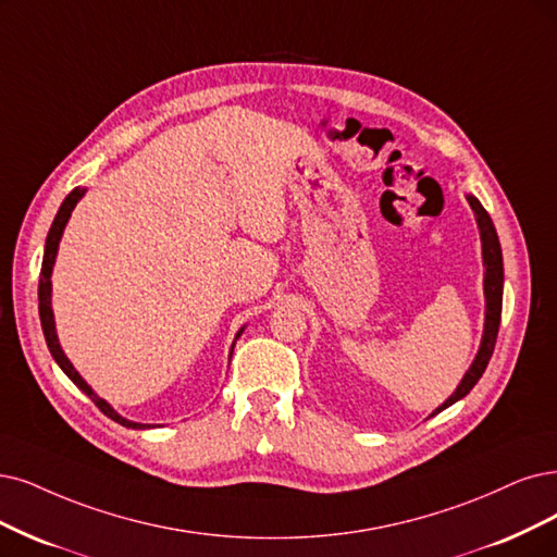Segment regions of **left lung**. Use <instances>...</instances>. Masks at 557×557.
<instances>
[{
  "instance_id": "left-lung-1",
  "label": "left lung",
  "mask_w": 557,
  "mask_h": 557,
  "mask_svg": "<svg viewBox=\"0 0 557 557\" xmlns=\"http://www.w3.org/2000/svg\"><path fill=\"white\" fill-rule=\"evenodd\" d=\"M472 213H475V222L480 230V240H482V263H484V333H482V342L478 348L475 360L470 362L468 372L463 374V379L459 381L457 389L451 393L429 418L438 416L441 410H445L447 406L457 404L459 399H463L475 383L482 379L484 369L491 360L493 346H496V337H498V327H500V314H503V284H505V271H503V250H500V240L496 234V226H493L491 215L484 211V206L480 203V199L475 195H466Z\"/></svg>"
}]
</instances>
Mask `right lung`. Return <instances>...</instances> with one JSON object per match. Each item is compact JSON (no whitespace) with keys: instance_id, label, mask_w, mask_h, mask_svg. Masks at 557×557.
Wrapping results in <instances>:
<instances>
[{"instance_id":"right-lung-1","label":"right lung","mask_w":557,"mask_h":557,"mask_svg":"<svg viewBox=\"0 0 557 557\" xmlns=\"http://www.w3.org/2000/svg\"><path fill=\"white\" fill-rule=\"evenodd\" d=\"M85 193H87V188H75V190H71V193L66 195V199L61 201L59 211H57V215H54V222H52L50 232H48L46 252H44V265H40V280H38V314H40V325H44V335H46L48 348H50V354H52L54 362L61 367V372H64V374L82 389V393H85V395L102 410V413H106L108 418H112L114 422L123 424V426L149 429V426H153V424H141V422H133V420H128V418H123V416L116 413V410H114L106 399L98 397V395L94 393V387H91L85 379L79 376V372L73 367V362L66 358L64 348H61L59 337H57L54 312H52V268H54V261H57L61 236H64V230H66V224H69V220H71V213H73V209L77 206V201H79L82 197H85ZM243 331H245V325L236 333V339L243 335ZM236 339H234V344H232V354H234ZM232 354H230V360H232Z\"/></svg>"}]
</instances>
